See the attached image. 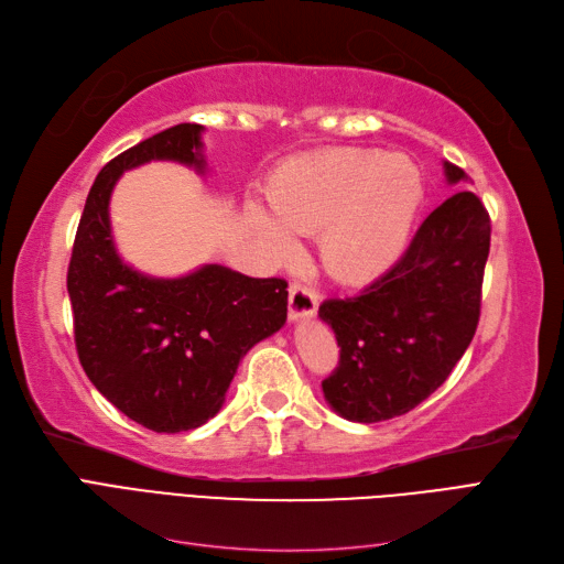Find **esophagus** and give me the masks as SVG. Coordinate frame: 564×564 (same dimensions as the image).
Here are the masks:
<instances>
[{"label":"esophagus","mask_w":564,"mask_h":564,"mask_svg":"<svg viewBox=\"0 0 564 564\" xmlns=\"http://www.w3.org/2000/svg\"><path fill=\"white\" fill-rule=\"evenodd\" d=\"M319 296L315 289L305 286L301 282H292L289 286V317L301 319V317H313L317 313Z\"/></svg>","instance_id":"esophagus-1"}]
</instances>
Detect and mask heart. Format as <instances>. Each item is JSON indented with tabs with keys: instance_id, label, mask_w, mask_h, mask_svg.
Returning a JSON list of instances; mask_svg holds the SVG:
<instances>
[{
	"instance_id": "obj_1",
	"label": "heart",
	"mask_w": 564,
	"mask_h": 564,
	"mask_svg": "<svg viewBox=\"0 0 564 564\" xmlns=\"http://www.w3.org/2000/svg\"><path fill=\"white\" fill-rule=\"evenodd\" d=\"M423 176L404 155L332 148L284 164L268 183L278 220L249 209L251 230L280 261L294 259L293 232L319 235L324 268L360 282L383 272L402 253L423 202Z\"/></svg>"
}]
</instances>
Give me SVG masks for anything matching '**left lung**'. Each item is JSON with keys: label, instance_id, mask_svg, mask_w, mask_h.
Segmentation results:
<instances>
[{"label": "left lung", "instance_id": "1", "mask_svg": "<svg viewBox=\"0 0 564 564\" xmlns=\"http://www.w3.org/2000/svg\"><path fill=\"white\" fill-rule=\"evenodd\" d=\"M447 181H466L445 162ZM491 224L470 191L445 199L381 278L350 299H327L319 317L340 360L322 381L324 400L357 423L412 412L447 381L477 329Z\"/></svg>", "mask_w": 564, "mask_h": 564}]
</instances>
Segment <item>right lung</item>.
Instances as JSON below:
<instances>
[{"label":"right lung","mask_w":564,"mask_h":564,"mask_svg":"<svg viewBox=\"0 0 564 564\" xmlns=\"http://www.w3.org/2000/svg\"><path fill=\"white\" fill-rule=\"evenodd\" d=\"M199 124H176L124 150L96 176L75 235L67 294L79 362L100 395L155 433L214 419L242 357L282 329L286 282L202 265L183 278H150L112 242L110 195L129 169L169 160L207 172Z\"/></svg>","instance_id":"1"}]
</instances>
